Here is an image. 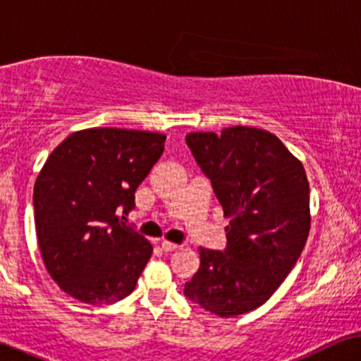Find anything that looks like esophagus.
Listing matches in <instances>:
<instances>
[{
    "label": "esophagus",
    "mask_w": 361,
    "mask_h": 361,
    "mask_svg": "<svg viewBox=\"0 0 361 361\" xmlns=\"http://www.w3.org/2000/svg\"><path fill=\"white\" fill-rule=\"evenodd\" d=\"M160 246L163 249V252H171V251H176V249L180 247V244H175V243H170V241H163Z\"/></svg>",
    "instance_id": "34e87169"
}]
</instances>
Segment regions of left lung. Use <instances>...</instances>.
<instances>
[{
    "mask_svg": "<svg viewBox=\"0 0 361 361\" xmlns=\"http://www.w3.org/2000/svg\"><path fill=\"white\" fill-rule=\"evenodd\" d=\"M186 145L231 221L223 251L200 249L185 295L211 314L241 315L276 292L305 246V170L276 135L259 128L190 133Z\"/></svg>",
    "mask_w": 361,
    "mask_h": 361,
    "instance_id": "1",
    "label": "left lung"
}]
</instances>
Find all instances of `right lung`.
<instances>
[{"label": "right lung", "mask_w": 361, "mask_h": 361, "mask_svg": "<svg viewBox=\"0 0 361 361\" xmlns=\"http://www.w3.org/2000/svg\"><path fill=\"white\" fill-rule=\"evenodd\" d=\"M161 133L89 128L47 158L32 193L36 233L51 277L74 299L114 304L135 289L152 244L125 223L135 191L165 150Z\"/></svg>", "instance_id": "1"}]
</instances>
